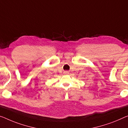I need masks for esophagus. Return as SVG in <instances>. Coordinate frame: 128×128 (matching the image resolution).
<instances>
[{
    "label": "esophagus",
    "instance_id": "esophagus-1",
    "mask_svg": "<svg viewBox=\"0 0 128 128\" xmlns=\"http://www.w3.org/2000/svg\"><path fill=\"white\" fill-rule=\"evenodd\" d=\"M64 74H68V72H64Z\"/></svg>",
    "mask_w": 128,
    "mask_h": 128
}]
</instances>
